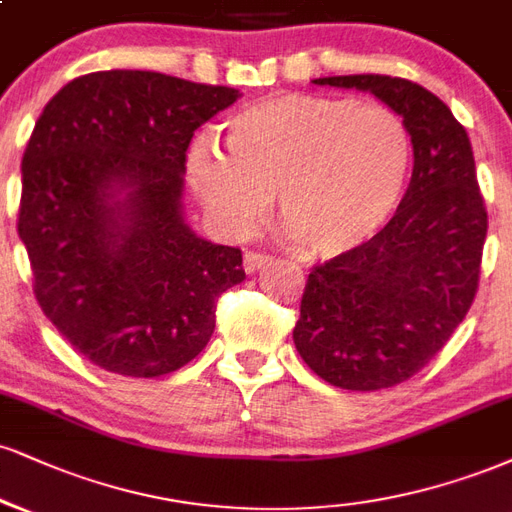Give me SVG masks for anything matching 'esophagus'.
Listing matches in <instances>:
<instances>
[{
	"label": "esophagus",
	"instance_id": "34e87169",
	"mask_svg": "<svg viewBox=\"0 0 512 512\" xmlns=\"http://www.w3.org/2000/svg\"><path fill=\"white\" fill-rule=\"evenodd\" d=\"M267 262H269V255H264V252H245L243 257V267L248 274H255L257 269H262Z\"/></svg>",
	"mask_w": 512,
	"mask_h": 512
}]
</instances>
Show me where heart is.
Segmentation results:
<instances>
[{"instance_id": "b5f03b06", "label": "heart", "mask_w": 512, "mask_h": 512, "mask_svg": "<svg viewBox=\"0 0 512 512\" xmlns=\"http://www.w3.org/2000/svg\"><path fill=\"white\" fill-rule=\"evenodd\" d=\"M412 164L405 121L372 100L288 92L226 121V152L197 140L190 186L226 236L267 214L300 250L336 257L355 250L396 212Z\"/></svg>"}]
</instances>
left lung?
I'll return each instance as SVG.
<instances>
[{"mask_svg": "<svg viewBox=\"0 0 512 512\" xmlns=\"http://www.w3.org/2000/svg\"><path fill=\"white\" fill-rule=\"evenodd\" d=\"M315 83L389 104L408 126L415 166L377 236L312 267L293 341L331 386L389 389L446 346L477 293L489 221L472 145L451 109L412 80L360 73Z\"/></svg>", "mask_w": 512, "mask_h": 512, "instance_id": "1", "label": "left lung"}]
</instances>
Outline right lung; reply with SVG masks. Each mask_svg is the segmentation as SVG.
I'll list each match as a JSON object with an SVG mask.
<instances>
[{
  "instance_id": "right-lung-1",
  "label": "right lung",
  "mask_w": 512,
  "mask_h": 512,
  "mask_svg": "<svg viewBox=\"0 0 512 512\" xmlns=\"http://www.w3.org/2000/svg\"><path fill=\"white\" fill-rule=\"evenodd\" d=\"M238 90L155 71H97L42 109L21 174L18 236L45 317L92 365L152 379L214 334L217 298L245 279L238 248L183 221L193 133Z\"/></svg>"
}]
</instances>
